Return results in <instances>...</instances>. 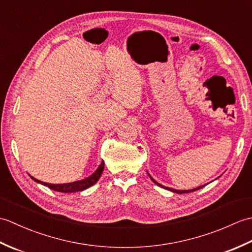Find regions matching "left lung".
<instances>
[{
	"label": "left lung",
	"mask_w": 252,
	"mask_h": 252,
	"mask_svg": "<svg viewBox=\"0 0 252 252\" xmlns=\"http://www.w3.org/2000/svg\"><path fill=\"white\" fill-rule=\"evenodd\" d=\"M148 175H149V178L152 179V181L154 182L155 184H157L158 186H160V187H162V189H168V190H171V191H173V192H176V194H185V192H191V191H195V190H197V189H202L203 186L205 185H202V186H199V187H197V189H189V190H178V189H170V187H165V186H163V185H161V184H159L158 182H156L155 181L152 176H151V174L148 173Z\"/></svg>",
	"instance_id": "left-lung-1"
}]
</instances>
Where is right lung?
I'll use <instances>...</instances> for the list:
<instances>
[{"label":"right lung","mask_w":252,"mask_h":252,"mask_svg":"<svg viewBox=\"0 0 252 252\" xmlns=\"http://www.w3.org/2000/svg\"><path fill=\"white\" fill-rule=\"evenodd\" d=\"M104 161H101V163L99 164V167L97 168V170L95 171V172L90 175L89 178L81 180V181H76V182H72V183H66V184H51V183H45V182H41L39 180H36L34 178H32L30 175V178L32 180H34L37 183H40L44 186H47L49 189H53V190H56V191H61V192H74V191H82L84 189H89L92 185H94L96 182H97L100 178L101 173H103L104 171Z\"/></svg>","instance_id":"add662e5"}]
</instances>
